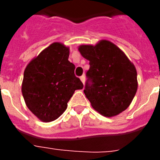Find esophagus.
Returning <instances> with one entry per match:
<instances>
[{
	"label": "esophagus",
	"instance_id": "obj_1",
	"mask_svg": "<svg viewBox=\"0 0 160 160\" xmlns=\"http://www.w3.org/2000/svg\"><path fill=\"white\" fill-rule=\"evenodd\" d=\"M80 80H81L83 84H84L85 81H86V78H85V76H84V75L81 76V77H80Z\"/></svg>",
	"mask_w": 160,
	"mask_h": 160
}]
</instances>
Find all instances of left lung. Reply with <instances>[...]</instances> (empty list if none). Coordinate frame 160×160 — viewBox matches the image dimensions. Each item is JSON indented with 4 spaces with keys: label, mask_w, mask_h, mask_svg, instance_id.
I'll use <instances>...</instances> for the list:
<instances>
[{
    "label": "left lung",
    "mask_w": 160,
    "mask_h": 160,
    "mask_svg": "<svg viewBox=\"0 0 160 160\" xmlns=\"http://www.w3.org/2000/svg\"><path fill=\"white\" fill-rule=\"evenodd\" d=\"M78 51L90 62L84 93L93 108L108 118L125 111L138 89L135 65L122 49L107 40L94 46L81 45Z\"/></svg>",
    "instance_id": "1"
}]
</instances>
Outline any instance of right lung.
<instances>
[{
	"label": "right lung",
	"instance_id": "right-lung-1",
	"mask_svg": "<svg viewBox=\"0 0 160 160\" xmlns=\"http://www.w3.org/2000/svg\"><path fill=\"white\" fill-rule=\"evenodd\" d=\"M70 48L53 42L32 58L24 71L22 92L29 111L39 120L52 122L64 113L67 102L83 84L68 60Z\"/></svg>",
	"mask_w": 160,
	"mask_h": 160
}]
</instances>
